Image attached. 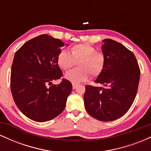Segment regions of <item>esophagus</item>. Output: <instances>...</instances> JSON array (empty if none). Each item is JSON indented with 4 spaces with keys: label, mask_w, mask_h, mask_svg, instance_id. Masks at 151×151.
Instances as JSON below:
<instances>
[{
    "label": "esophagus",
    "mask_w": 151,
    "mask_h": 151,
    "mask_svg": "<svg viewBox=\"0 0 151 151\" xmlns=\"http://www.w3.org/2000/svg\"><path fill=\"white\" fill-rule=\"evenodd\" d=\"M78 85L77 84H72V88H73V89H76V88H77V86Z\"/></svg>",
    "instance_id": "34e87169"
}]
</instances>
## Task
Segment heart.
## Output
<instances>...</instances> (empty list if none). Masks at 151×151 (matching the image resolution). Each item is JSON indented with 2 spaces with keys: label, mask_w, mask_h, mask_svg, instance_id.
<instances>
[{
  "label": "heart",
  "mask_w": 151,
  "mask_h": 151,
  "mask_svg": "<svg viewBox=\"0 0 151 151\" xmlns=\"http://www.w3.org/2000/svg\"><path fill=\"white\" fill-rule=\"evenodd\" d=\"M71 53L62 50L57 58V63L64 71H69L78 65L79 68L71 71L65 78L73 84L86 81L90 75L97 77L102 73L106 65V56L93 45L85 43L74 45L71 47Z\"/></svg>",
  "instance_id": "heart-1"
}]
</instances>
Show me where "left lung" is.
<instances>
[{
    "instance_id": "1",
    "label": "left lung",
    "mask_w": 151,
    "mask_h": 151,
    "mask_svg": "<svg viewBox=\"0 0 151 151\" xmlns=\"http://www.w3.org/2000/svg\"><path fill=\"white\" fill-rule=\"evenodd\" d=\"M106 65L94 81L101 87L86 85L84 106L90 116L102 121L119 119L131 108L138 91L139 66L134 54L121 43L103 40Z\"/></svg>"
}]
</instances>
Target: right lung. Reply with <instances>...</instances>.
<instances>
[{
	"label": "right lung",
	"instance_id": "obj_1",
	"mask_svg": "<svg viewBox=\"0 0 151 151\" xmlns=\"http://www.w3.org/2000/svg\"><path fill=\"white\" fill-rule=\"evenodd\" d=\"M64 45L60 40L41 35L26 42L15 54L10 74L12 95L20 111L35 121L58 116L72 91V83L65 79L47 86L63 77L57 58Z\"/></svg>",
	"mask_w": 151,
	"mask_h": 151
}]
</instances>
